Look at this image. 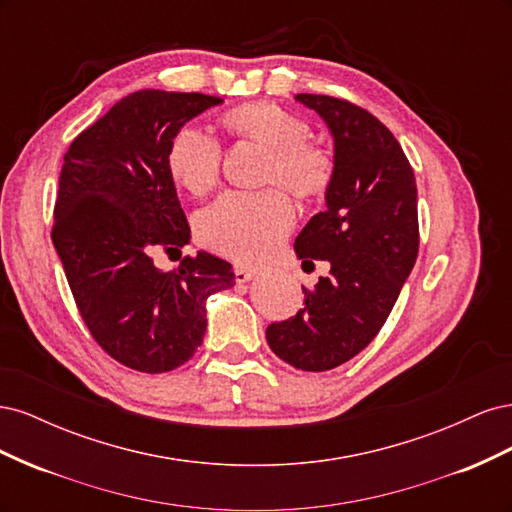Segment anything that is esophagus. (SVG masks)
Here are the masks:
<instances>
[{"label": "esophagus", "mask_w": 512, "mask_h": 512, "mask_svg": "<svg viewBox=\"0 0 512 512\" xmlns=\"http://www.w3.org/2000/svg\"><path fill=\"white\" fill-rule=\"evenodd\" d=\"M254 275H256V271L250 269V267H243V265H237V267H235V280H237L239 284L250 282Z\"/></svg>", "instance_id": "esophagus-1"}]
</instances>
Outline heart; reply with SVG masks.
Segmentation results:
<instances>
[{
	"mask_svg": "<svg viewBox=\"0 0 512 512\" xmlns=\"http://www.w3.org/2000/svg\"><path fill=\"white\" fill-rule=\"evenodd\" d=\"M224 126L269 149L260 192H226L196 215V235L213 252L239 262H256L280 245L297 220L290 194L318 198L335 173L331 151L309 141V126L275 102H247L230 108ZM222 145L203 128L183 126L168 145L166 168L181 188L203 196L220 179Z\"/></svg>",
	"mask_w": 512,
	"mask_h": 512,
	"instance_id": "b5f03b06",
	"label": "heart"
}]
</instances>
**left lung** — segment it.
<instances>
[{"label":"left lung","instance_id":"8db88e82","mask_svg":"<svg viewBox=\"0 0 512 512\" xmlns=\"http://www.w3.org/2000/svg\"><path fill=\"white\" fill-rule=\"evenodd\" d=\"M297 100L327 123L335 173L327 209L294 241L303 262L329 260V277L305 292L297 316L267 327L282 361L303 371H327L369 346L389 318L418 254L416 181L391 130L365 108L331 96Z\"/></svg>","mask_w":512,"mask_h":512}]
</instances>
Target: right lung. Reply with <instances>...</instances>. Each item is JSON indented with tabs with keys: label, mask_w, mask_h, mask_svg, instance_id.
Returning a JSON list of instances; mask_svg holds the SVG:
<instances>
[{
	"label": "right lung",
	"mask_w": 512,
	"mask_h": 512,
	"mask_svg": "<svg viewBox=\"0 0 512 512\" xmlns=\"http://www.w3.org/2000/svg\"><path fill=\"white\" fill-rule=\"evenodd\" d=\"M205 94L143 89L121 98L64 156L51 239L91 337L115 361L164 374L192 359L207 329L205 303L235 286L230 262L198 252L173 271L190 224L166 168L173 136L220 104Z\"/></svg>",
	"instance_id": "right-lung-1"
}]
</instances>
